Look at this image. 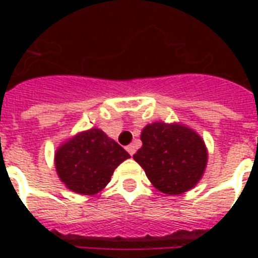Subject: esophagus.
<instances>
[{
    "label": "esophagus",
    "mask_w": 258,
    "mask_h": 258,
    "mask_svg": "<svg viewBox=\"0 0 258 258\" xmlns=\"http://www.w3.org/2000/svg\"><path fill=\"white\" fill-rule=\"evenodd\" d=\"M125 150H127V153H128L130 155H134V154H135V146L134 145H128L125 147Z\"/></svg>",
    "instance_id": "34e87169"
}]
</instances>
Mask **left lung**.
Instances as JSON below:
<instances>
[{
    "label": "left lung",
    "instance_id": "obj_1",
    "mask_svg": "<svg viewBox=\"0 0 258 258\" xmlns=\"http://www.w3.org/2000/svg\"><path fill=\"white\" fill-rule=\"evenodd\" d=\"M143 143L134 159L159 191L176 196L194 187L206 167L204 141L180 124L153 123L142 131Z\"/></svg>",
    "mask_w": 258,
    "mask_h": 258
}]
</instances>
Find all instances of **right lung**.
I'll return each mask as SVG.
<instances>
[{"label":"right lung","instance_id":"right-lung-1","mask_svg":"<svg viewBox=\"0 0 258 258\" xmlns=\"http://www.w3.org/2000/svg\"><path fill=\"white\" fill-rule=\"evenodd\" d=\"M130 154L101 130L76 135L56 153V170L66 186L79 194L92 196L105 187L113 170Z\"/></svg>","mask_w":258,"mask_h":258}]
</instances>
